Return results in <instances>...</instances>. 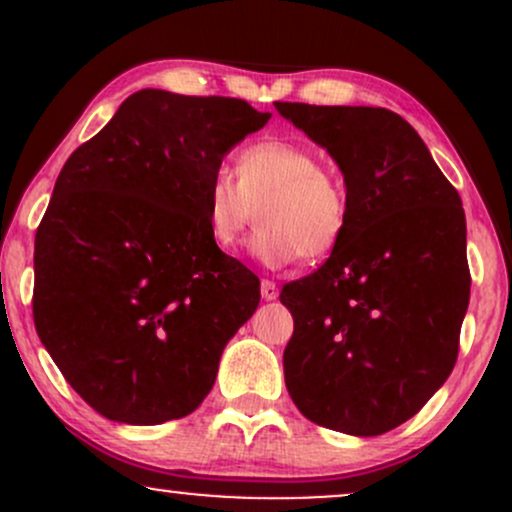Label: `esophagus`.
Returning <instances> with one entry per match:
<instances>
[{
	"mask_svg": "<svg viewBox=\"0 0 512 512\" xmlns=\"http://www.w3.org/2000/svg\"><path fill=\"white\" fill-rule=\"evenodd\" d=\"M260 291H262V298H264V301H276V296H279V289H276L274 281H269V279H264V281H262Z\"/></svg>",
	"mask_w": 512,
	"mask_h": 512,
	"instance_id": "34e87169",
	"label": "esophagus"
}]
</instances>
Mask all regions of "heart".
I'll use <instances>...</instances> for the list:
<instances>
[{"instance_id": "b5f03b06", "label": "heart", "mask_w": 512, "mask_h": 512, "mask_svg": "<svg viewBox=\"0 0 512 512\" xmlns=\"http://www.w3.org/2000/svg\"><path fill=\"white\" fill-rule=\"evenodd\" d=\"M260 214L250 250L267 267H289L305 255L322 260L344 238L349 202L342 180L320 166L313 149L267 139L240 151L236 178L216 173L207 187L209 236L221 250L236 248Z\"/></svg>"}]
</instances>
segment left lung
I'll return each mask as SVG.
<instances>
[{"instance_id": "1", "label": "left lung", "mask_w": 512, "mask_h": 512, "mask_svg": "<svg viewBox=\"0 0 512 512\" xmlns=\"http://www.w3.org/2000/svg\"><path fill=\"white\" fill-rule=\"evenodd\" d=\"M334 158L349 221L317 272L281 289L293 315L286 390L317 426L380 436L448 380L469 305L462 199L404 117L274 103Z\"/></svg>"}]
</instances>
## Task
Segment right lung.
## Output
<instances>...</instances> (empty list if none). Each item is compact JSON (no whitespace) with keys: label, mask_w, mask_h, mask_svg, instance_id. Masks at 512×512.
<instances>
[{"label":"right lung","mask_w":512,"mask_h":512,"mask_svg":"<svg viewBox=\"0 0 512 512\" xmlns=\"http://www.w3.org/2000/svg\"><path fill=\"white\" fill-rule=\"evenodd\" d=\"M269 117L240 98L144 88L64 163L35 233L33 320L105 419L192 414L255 313L260 279L211 240L207 187Z\"/></svg>","instance_id":"add662e5"}]
</instances>
